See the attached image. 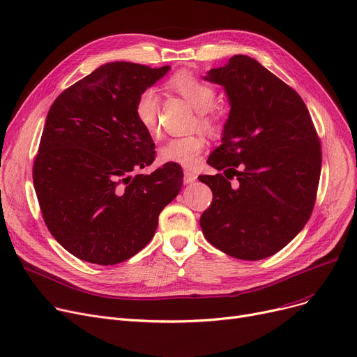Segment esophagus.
<instances>
[{
    "instance_id": "obj_1",
    "label": "esophagus",
    "mask_w": 357,
    "mask_h": 357,
    "mask_svg": "<svg viewBox=\"0 0 357 357\" xmlns=\"http://www.w3.org/2000/svg\"><path fill=\"white\" fill-rule=\"evenodd\" d=\"M183 178H185L186 183H192V182L197 181V174L194 171H191V169H185Z\"/></svg>"
}]
</instances>
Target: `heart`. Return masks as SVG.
<instances>
[{"instance_id": "1", "label": "heart", "mask_w": 357, "mask_h": 357, "mask_svg": "<svg viewBox=\"0 0 357 357\" xmlns=\"http://www.w3.org/2000/svg\"><path fill=\"white\" fill-rule=\"evenodd\" d=\"M167 86L188 101L197 111H199L198 121L202 127L210 131L217 130V120L211 114L217 92L214 86L204 82L194 73L188 70H181L169 79ZM158 109L159 97L155 88H146L135 104V116L137 123L149 135H156L158 131ZM205 146V140L199 135H188L182 137L169 139L159 149V159L163 163H176L181 166L191 167L197 163L199 153Z\"/></svg>"}]
</instances>
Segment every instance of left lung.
Listing matches in <instances>:
<instances>
[{"label": "left lung", "instance_id": "1", "mask_svg": "<svg viewBox=\"0 0 357 357\" xmlns=\"http://www.w3.org/2000/svg\"><path fill=\"white\" fill-rule=\"evenodd\" d=\"M202 78L221 85L230 102L221 144L207 160L225 175L198 176L213 191L199 220L202 233L236 259L269 257L304 229L314 208L321 146L308 108L246 54Z\"/></svg>", "mask_w": 357, "mask_h": 357}]
</instances>
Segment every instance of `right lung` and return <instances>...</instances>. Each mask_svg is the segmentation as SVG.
Listing matches in <instances>:
<instances>
[{
	"mask_svg": "<svg viewBox=\"0 0 357 357\" xmlns=\"http://www.w3.org/2000/svg\"><path fill=\"white\" fill-rule=\"evenodd\" d=\"M169 69L105 63L65 89L47 112L34 190L49 231L81 260L107 266L139 253L182 188L176 163L137 174L153 163L155 143L135 104Z\"/></svg>",
	"mask_w": 357,
	"mask_h": 357,
	"instance_id": "right-lung-1",
	"label": "right lung"
}]
</instances>
